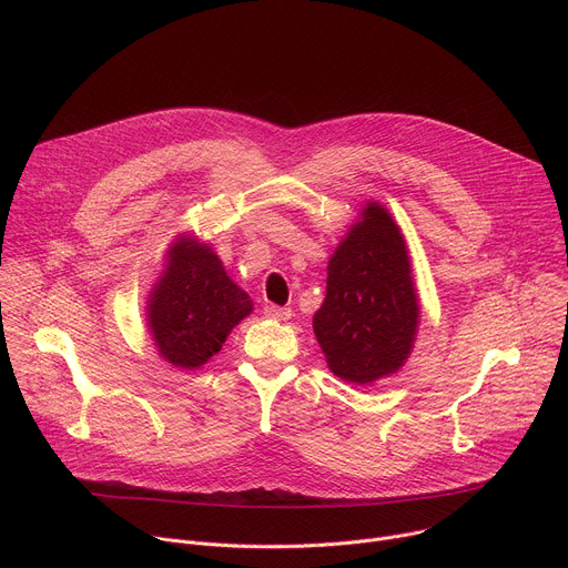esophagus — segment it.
I'll list each match as a JSON object with an SVG mask.
<instances>
[{
	"instance_id": "1",
	"label": "esophagus",
	"mask_w": 568,
	"mask_h": 568,
	"mask_svg": "<svg viewBox=\"0 0 568 568\" xmlns=\"http://www.w3.org/2000/svg\"><path fill=\"white\" fill-rule=\"evenodd\" d=\"M263 314H265V316H270V318L287 321V318L292 316V310H290V307H281V305H274V303H270V305H265V307H263Z\"/></svg>"
}]
</instances>
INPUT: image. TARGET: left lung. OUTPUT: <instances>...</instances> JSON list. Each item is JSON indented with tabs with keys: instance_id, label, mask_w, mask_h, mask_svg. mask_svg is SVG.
Returning <instances> with one entry per match:
<instances>
[{
	"instance_id": "8db88e82",
	"label": "left lung",
	"mask_w": 568,
	"mask_h": 568,
	"mask_svg": "<svg viewBox=\"0 0 568 568\" xmlns=\"http://www.w3.org/2000/svg\"><path fill=\"white\" fill-rule=\"evenodd\" d=\"M328 265L326 298L312 328L331 371L351 384L395 373L414 348L418 296L409 252L393 217L362 211Z\"/></svg>"
}]
</instances>
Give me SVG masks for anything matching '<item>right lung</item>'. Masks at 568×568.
<instances>
[{
  "mask_svg": "<svg viewBox=\"0 0 568 568\" xmlns=\"http://www.w3.org/2000/svg\"><path fill=\"white\" fill-rule=\"evenodd\" d=\"M252 307L211 247L180 237L169 252V270L150 294L148 321L161 357L178 368H197Z\"/></svg>",
  "mask_w": 568,
  "mask_h": 568,
  "instance_id": "1",
  "label": "right lung"
}]
</instances>
